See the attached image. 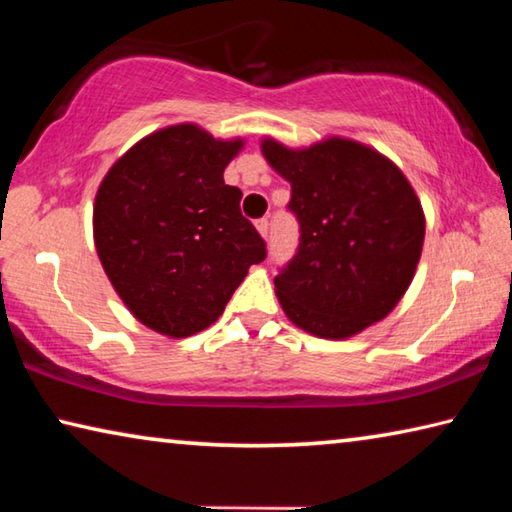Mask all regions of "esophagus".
Returning a JSON list of instances; mask_svg holds the SVG:
<instances>
[{"label": "esophagus", "instance_id": "1", "mask_svg": "<svg viewBox=\"0 0 512 512\" xmlns=\"http://www.w3.org/2000/svg\"><path fill=\"white\" fill-rule=\"evenodd\" d=\"M255 225H257L259 235H262V237L266 239V237H268V219H259V221H255Z\"/></svg>", "mask_w": 512, "mask_h": 512}]
</instances>
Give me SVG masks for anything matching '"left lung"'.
I'll return each instance as SVG.
<instances>
[{
    "instance_id": "1",
    "label": "left lung",
    "mask_w": 512,
    "mask_h": 512,
    "mask_svg": "<svg viewBox=\"0 0 512 512\" xmlns=\"http://www.w3.org/2000/svg\"><path fill=\"white\" fill-rule=\"evenodd\" d=\"M266 162L291 183L298 253L275 277L293 325L348 339L386 318L422 255L424 212L395 164L366 144L329 137L307 149L262 140Z\"/></svg>"
}]
</instances>
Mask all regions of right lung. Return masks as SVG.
<instances>
[{
  "label": "right lung",
  "mask_w": 512,
  "mask_h": 512,
  "mask_svg": "<svg viewBox=\"0 0 512 512\" xmlns=\"http://www.w3.org/2000/svg\"><path fill=\"white\" fill-rule=\"evenodd\" d=\"M244 140L196 124L146 135L112 164L94 198V246L128 311L173 339L210 327L266 244L223 171Z\"/></svg>",
  "instance_id": "add662e5"
}]
</instances>
